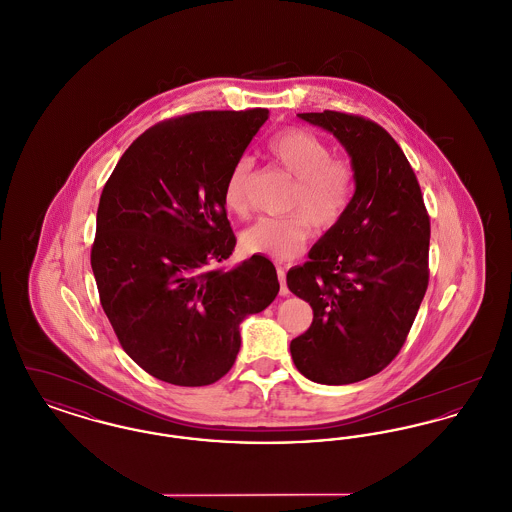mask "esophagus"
Segmentation results:
<instances>
[{
  "mask_svg": "<svg viewBox=\"0 0 512 512\" xmlns=\"http://www.w3.org/2000/svg\"><path fill=\"white\" fill-rule=\"evenodd\" d=\"M278 280H280V295H288V286H286V270L278 267Z\"/></svg>",
  "mask_w": 512,
  "mask_h": 512,
  "instance_id": "obj_1",
  "label": "esophagus"
}]
</instances>
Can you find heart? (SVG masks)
<instances>
[{
    "mask_svg": "<svg viewBox=\"0 0 512 512\" xmlns=\"http://www.w3.org/2000/svg\"><path fill=\"white\" fill-rule=\"evenodd\" d=\"M270 157L295 178L286 217H263L247 226L240 245L249 255L276 261L295 257L313 236V224L326 232L340 222L353 197L355 169L349 159L330 153V146L311 130L286 128L268 142ZM253 163L242 157L224 182V203L244 215L249 207Z\"/></svg>",
    "mask_w": 512,
    "mask_h": 512,
    "instance_id": "heart-1",
    "label": "heart"
}]
</instances>
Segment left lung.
Listing matches in <instances>:
<instances>
[{
	"instance_id": "1",
	"label": "left lung",
	"mask_w": 512,
	"mask_h": 512,
	"mask_svg": "<svg viewBox=\"0 0 512 512\" xmlns=\"http://www.w3.org/2000/svg\"><path fill=\"white\" fill-rule=\"evenodd\" d=\"M299 119L332 132L355 169L345 217L286 276L313 307V324L290 343L293 365L343 386L384 370L407 340L430 278V217L413 167L380 124L340 111Z\"/></svg>"
}]
</instances>
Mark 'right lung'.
I'll return each instance as SVG.
<instances>
[{
	"mask_svg": "<svg viewBox=\"0 0 512 512\" xmlns=\"http://www.w3.org/2000/svg\"><path fill=\"white\" fill-rule=\"evenodd\" d=\"M268 109L159 122L124 151L99 197L92 270L126 355L157 380L209 386L238 357L240 324L278 295L263 255L219 267L236 245L224 182Z\"/></svg>",
	"mask_w": 512,
	"mask_h": 512,
	"instance_id": "right-lung-1",
	"label": "right lung"
}]
</instances>
